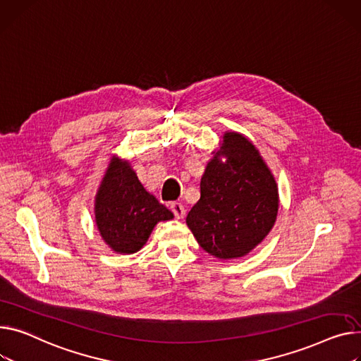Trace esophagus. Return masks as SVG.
<instances>
[{
    "label": "esophagus",
    "instance_id": "esophagus-1",
    "mask_svg": "<svg viewBox=\"0 0 361 361\" xmlns=\"http://www.w3.org/2000/svg\"><path fill=\"white\" fill-rule=\"evenodd\" d=\"M171 210H173V213H174V216H176L177 219H181V218H184V214H185V209H184L183 203H180V202H174V203H171Z\"/></svg>",
    "mask_w": 361,
    "mask_h": 361
}]
</instances>
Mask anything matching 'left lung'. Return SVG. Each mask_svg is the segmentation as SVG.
Instances as JSON below:
<instances>
[{
	"instance_id": "8db88e82",
	"label": "left lung",
	"mask_w": 361,
	"mask_h": 361,
	"mask_svg": "<svg viewBox=\"0 0 361 361\" xmlns=\"http://www.w3.org/2000/svg\"><path fill=\"white\" fill-rule=\"evenodd\" d=\"M222 162L214 157L200 181V200L187 214L199 245L218 258L248 254L276 222L279 191L274 177L252 143L225 133Z\"/></svg>"
}]
</instances>
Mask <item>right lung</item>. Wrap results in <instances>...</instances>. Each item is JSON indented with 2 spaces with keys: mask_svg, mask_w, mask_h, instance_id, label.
I'll list each match as a JSON object with an SVG mask.
<instances>
[{
  "mask_svg": "<svg viewBox=\"0 0 361 361\" xmlns=\"http://www.w3.org/2000/svg\"><path fill=\"white\" fill-rule=\"evenodd\" d=\"M173 218V213L143 188L128 162H111L95 200V222L113 251H139L159 221Z\"/></svg>",
  "mask_w": 361,
  "mask_h": 361,
  "instance_id": "right-lung-1",
  "label": "right lung"
}]
</instances>
